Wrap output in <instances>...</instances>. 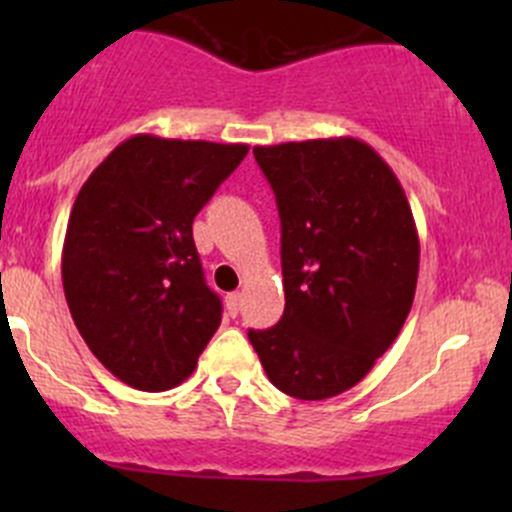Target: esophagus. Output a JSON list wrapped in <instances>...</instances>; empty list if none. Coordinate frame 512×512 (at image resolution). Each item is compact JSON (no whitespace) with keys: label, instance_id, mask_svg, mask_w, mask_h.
<instances>
[{"label":"esophagus","instance_id":"esophagus-1","mask_svg":"<svg viewBox=\"0 0 512 512\" xmlns=\"http://www.w3.org/2000/svg\"><path fill=\"white\" fill-rule=\"evenodd\" d=\"M240 302H242V297H240V292H230L225 297V307H227V314H230V317H237V312H240Z\"/></svg>","mask_w":512,"mask_h":512}]
</instances>
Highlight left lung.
<instances>
[{
    "instance_id": "left-lung-1",
    "label": "left lung",
    "mask_w": 512,
    "mask_h": 512,
    "mask_svg": "<svg viewBox=\"0 0 512 512\" xmlns=\"http://www.w3.org/2000/svg\"><path fill=\"white\" fill-rule=\"evenodd\" d=\"M282 225L285 314L247 337L302 401L359 384L394 344L418 280V232L394 170L356 138L255 146Z\"/></svg>"
}]
</instances>
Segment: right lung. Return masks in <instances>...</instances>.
<instances>
[{
    "mask_svg": "<svg viewBox=\"0 0 512 512\" xmlns=\"http://www.w3.org/2000/svg\"><path fill=\"white\" fill-rule=\"evenodd\" d=\"M247 151L138 133L81 185L61 280L76 329L123 384H183L218 332L223 304L205 285L193 220Z\"/></svg>",
    "mask_w": 512,
    "mask_h": 512,
    "instance_id": "obj_1",
    "label": "right lung"
}]
</instances>
